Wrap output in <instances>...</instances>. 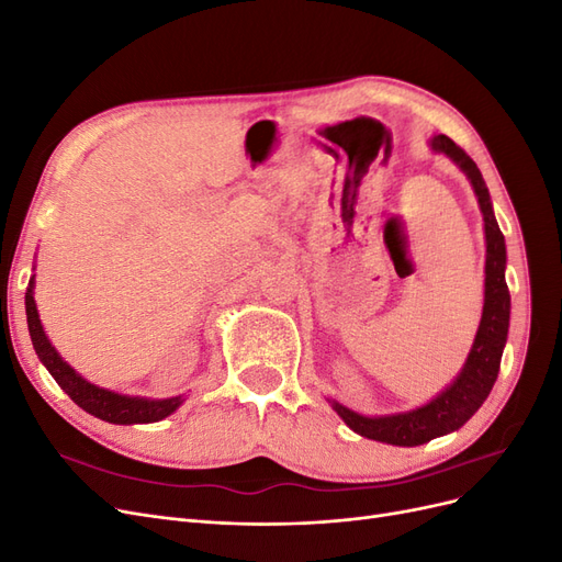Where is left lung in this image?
Here are the masks:
<instances>
[{
	"label": "left lung",
	"instance_id": "1",
	"mask_svg": "<svg viewBox=\"0 0 562 562\" xmlns=\"http://www.w3.org/2000/svg\"><path fill=\"white\" fill-rule=\"evenodd\" d=\"M431 147L448 155L469 176L485 220V304L473 349L462 372H459V378L443 391V394L436 396L431 403L417 407V411L389 417H363L351 413L345 405L333 403L337 415L342 417L347 422V427L353 429L356 434L403 448L422 446L436 436L450 434L462 427V424L469 422V417L479 411L492 391V384L497 380L508 333V314H512V297H508V288L504 279V234L499 232L495 213H492L490 192L479 166H475L467 151L454 145L448 135H436L431 140Z\"/></svg>",
	"mask_w": 562,
	"mask_h": 562
}]
</instances>
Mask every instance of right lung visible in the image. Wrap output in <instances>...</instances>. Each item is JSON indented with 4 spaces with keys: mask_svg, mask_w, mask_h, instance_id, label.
<instances>
[{
    "mask_svg": "<svg viewBox=\"0 0 562 562\" xmlns=\"http://www.w3.org/2000/svg\"><path fill=\"white\" fill-rule=\"evenodd\" d=\"M32 283H35V279L30 281V288L25 293V314H27L32 347H35L40 361L50 372V378L58 382V386L81 407V411H87L89 415L112 422V424H149V422H159V419L168 417L182 403L180 396L166 398V401L119 396V394H114V391L100 389L83 378H79L77 372L60 359L58 351L48 342V337L42 328L40 314H37L35 297H32Z\"/></svg>",
    "mask_w": 562,
    "mask_h": 562,
    "instance_id": "obj_1",
    "label": "right lung"
}]
</instances>
